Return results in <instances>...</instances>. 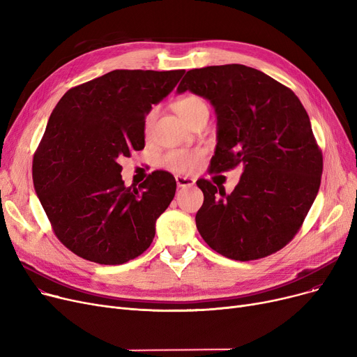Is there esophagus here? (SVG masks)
Masks as SVG:
<instances>
[{
	"mask_svg": "<svg viewBox=\"0 0 357 357\" xmlns=\"http://www.w3.org/2000/svg\"><path fill=\"white\" fill-rule=\"evenodd\" d=\"M175 179H176V185L179 186V188H188V186H192L195 183V179L188 178V176L178 175Z\"/></svg>",
	"mask_w": 357,
	"mask_h": 357,
	"instance_id": "obj_1",
	"label": "esophagus"
}]
</instances>
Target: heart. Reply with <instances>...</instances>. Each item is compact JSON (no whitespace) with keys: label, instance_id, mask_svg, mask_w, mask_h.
Wrapping results in <instances>:
<instances>
[{"label":"heart","instance_id":"b5f03b06","mask_svg":"<svg viewBox=\"0 0 357 357\" xmlns=\"http://www.w3.org/2000/svg\"><path fill=\"white\" fill-rule=\"evenodd\" d=\"M175 111L178 112V116L188 124H191L199 114H202V112H208L205 102L199 97H195V96H188V97L181 98L175 104ZM156 117H158V108H153L146 116V119H144V133L146 135L150 133V130H152V126H153ZM201 156H202V153L199 152V150L175 149V150H171V152H167L163 156L162 162H163V166L171 169L172 172L190 174L198 165Z\"/></svg>","mask_w":357,"mask_h":357}]
</instances>
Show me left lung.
<instances>
[{"instance_id": "8db88e82", "label": "left lung", "mask_w": 357, "mask_h": 357, "mask_svg": "<svg viewBox=\"0 0 357 357\" xmlns=\"http://www.w3.org/2000/svg\"><path fill=\"white\" fill-rule=\"evenodd\" d=\"M185 91L208 100L215 111L211 172L243 167L229 195L207 179L197 182L204 194L195 215L201 237L240 261L280 250L301 227L323 174L304 105L269 75L237 63L188 70L176 89Z\"/></svg>"}]
</instances>
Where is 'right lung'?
Segmentation results:
<instances>
[{"instance_id":"right-lung-1","label":"right lung","mask_w":357,"mask_h":357,"mask_svg":"<svg viewBox=\"0 0 357 357\" xmlns=\"http://www.w3.org/2000/svg\"><path fill=\"white\" fill-rule=\"evenodd\" d=\"M185 70H111L69 89L33 159V183L54 234L89 261L123 265L153 241L176 181L155 171L124 186L119 159L144 147V119Z\"/></svg>"}]
</instances>
